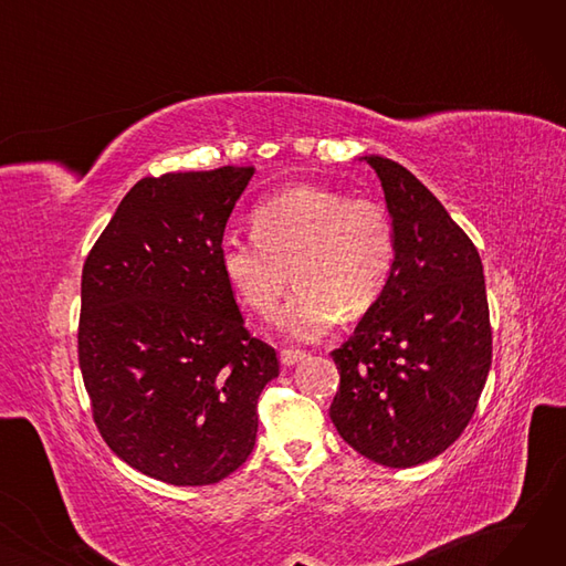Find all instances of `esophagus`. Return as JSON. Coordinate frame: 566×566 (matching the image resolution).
<instances>
[{
  "label": "esophagus",
  "instance_id": "1",
  "mask_svg": "<svg viewBox=\"0 0 566 566\" xmlns=\"http://www.w3.org/2000/svg\"><path fill=\"white\" fill-rule=\"evenodd\" d=\"M305 358H307L305 350H295V348H284V350H280V363H282L284 367L298 365V363H303Z\"/></svg>",
  "mask_w": 566,
  "mask_h": 566
}]
</instances>
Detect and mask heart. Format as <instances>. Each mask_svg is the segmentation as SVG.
Instances as JSON below:
<instances>
[{
	"instance_id": "b5f03b06",
	"label": "heart",
	"mask_w": 566,
	"mask_h": 566,
	"mask_svg": "<svg viewBox=\"0 0 566 566\" xmlns=\"http://www.w3.org/2000/svg\"><path fill=\"white\" fill-rule=\"evenodd\" d=\"M252 231L220 238V271L235 298L259 314L293 277V293L271 314L291 342L325 337L342 314L360 318L388 286L397 238L392 216L376 199L293 186L254 208Z\"/></svg>"
}]
</instances>
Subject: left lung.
Masks as SVG:
<instances>
[{
    "mask_svg": "<svg viewBox=\"0 0 566 566\" xmlns=\"http://www.w3.org/2000/svg\"><path fill=\"white\" fill-rule=\"evenodd\" d=\"M395 222V265L378 303L333 350L331 420L369 461L420 465L468 427L491 369L478 248L399 163L365 156Z\"/></svg>",
    "mask_w": 566,
    "mask_h": 566,
    "instance_id": "obj_1",
    "label": "left lung"
}]
</instances>
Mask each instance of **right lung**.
I'll return each mask as SVG.
<instances>
[{
  "label": "right lung",
  "instance_id": "add662e5",
  "mask_svg": "<svg viewBox=\"0 0 566 566\" xmlns=\"http://www.w3.org/2000/svg\"><path fill=\"white\" fill-rule=\"evenodd\" d=\"M254 167L148 176L82 268L80 369L94 420L130 468L208 486L254 450L273 346L245 328L218 245Z\"/></svg>",
  "mask_w": 566,
  "mask_h": 566
}]
</instances>
